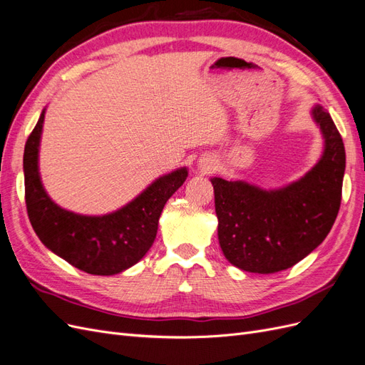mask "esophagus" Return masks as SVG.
I'll list each match as a JSON object with an SVG mask.
<instances>
[{
  "mask_svg": "<svg viewBox=\"0 0 365 365\" xmlns=\"http://www.w3.org/2000/svg\"><path fill=\"white\" fill-rule=\"evenodd\" d=\"M202 170H203L205 173H207V171L212 170V165H210V163H203V165H202Z\"/></svg>",
  "mask_w": 365,
  "mask_h": 365,
  "instance_id": "1",
  "label": "esophagus"
}]
</instances>
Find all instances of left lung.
<instances>
[{"instance_id": "1", "label": "left lung", "mask_w": 365, "mask_h": 365, "mask_svg": "<svg viewBox=\"0 0 365 365\" xmlns=\"http://www.w3.org/2000/svg\"><path fill=\"white\" fill-rule=\"evenodd\" d=\"M324 151L303 178L265 191L242 180L210 179L218 240L226 259L244 272L269 274L296 265L331 232L341 205L346 151L331 115L317 104Z\"/></svg>"}]
</instances>
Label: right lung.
<instances>
[{
  "instance_id": "add662e5",
  "label": "right lung",
  "mask_w": 365,
  "mask_h": 365,
  "mask_svg": "<svg viewBox=\"0 0 365 365\" xmlns=\"http://www.w3.org/2000/svg\"><path fill=\"white\" fill-rule=\"evenodd\" d=\"M45 110L30 133L24 150L26 205L31 226L42 244L81 272L118 274L144 257L155 242L158 222L168 198L187 178L179 168L153 182L116 212L88 217L57 206L45 192L39 167V143Z\"/></svg>"
}]
</instances>
